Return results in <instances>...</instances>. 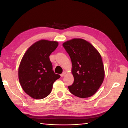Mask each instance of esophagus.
<instances>
[{
	"label": "esophagus",
	"mask_w": 128,
	"mask_h": 128,
	"mask_svg": "<svg viewBox=\"0 0 128 128\" xmlns=\"http://www.w3.org/2000/svg\"><path fill=\"white\" fill-rule=\"evenodd\" d=\"M66 72H63L62 73V74H60V76H61V77H64L65 75H66Z\"/></svg>",
	"instance_id": "1"
}]
</instances>
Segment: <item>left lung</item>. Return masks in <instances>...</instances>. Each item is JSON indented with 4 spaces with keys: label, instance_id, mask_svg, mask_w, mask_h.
<instances>
[{
    "label": "left lung",
    "instance_id": "1",
    "mask_svg": "<svg viewBox=\"0 0 128 128\" xmlns=\"http://www.w3.org/2000/svg\"><path fill=\"white\" fill-rule=\"evenodd\" d=\"M62 46L72 62L74 82L68 86L71 93L80 98L92 96L104 80L101 56L91 43L81 38L68 40Z\"/></svg>",
    "mask_w": 128,
    "mask_h": 128
}]
</instances>
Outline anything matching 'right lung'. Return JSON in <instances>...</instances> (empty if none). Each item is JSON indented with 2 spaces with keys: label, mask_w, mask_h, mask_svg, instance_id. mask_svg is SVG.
<instances>
[{
  "label": "right lung",
  "mask_w": 128,
  "mask_h": 128,
  "mask_svg": "<svg viewBox=\"0 0 128 128\" xmlns=\"http://www.w3.org/2000/svg\"><path fill=\"white\" fill-rule=\"evenodd\" d=\"M58 46L56 41L40 40L30 47L18 68V79L26 93L34 99H42L51 92L53 83L60 78L53 70L50 54Z\"/></svg>",
  "instance_id": "add662e5"
}]
</instances>
